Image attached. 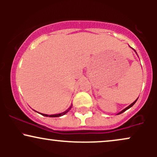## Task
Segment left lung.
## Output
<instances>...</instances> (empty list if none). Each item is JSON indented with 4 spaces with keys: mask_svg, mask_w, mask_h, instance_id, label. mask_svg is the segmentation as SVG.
Instances as JSON below:
<instances>
[{
    "mask_svg": "<svg viewBox=\"0 0 157 157\" xmlns=\"http://www.w3.org/2000/svg\"><path fill=\"white\" fill-rule=\"evenodd\" d=\"M133 49H134V48H133ZM134 51H135V50H134ZM135 52H136V51H135ZM136 55H137V54H136ZM137 99H138V98H137ZM137 99H136V100H135V101H134V102H132V103H131V105H129L128 106V107H126L125 109H123V110H122V111H120V112H119L118 113H117V115H118V114H120V113H123V112H124V111H126V110L129 109H130V108H131V107H132V106H133V105H134V104H135V102H136V100H137Z\"/></svg>",
    "mask_w": 157,
    "mask_h": 157,
    "instance_id": "8db88e82",
    "label": "left lung"
}]
</instances>
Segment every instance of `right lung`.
<instances>
[{"instance_id": "right-lung-1", "label": "right lung", "mask_w": 157, "mask_h": 157, "mask_svg": "<svg viewBox=\"0 0 157 157\" xmlns=\"http://www.w3.org/2000/svg\"><path fill=\"white\" fill-rule=\"evenodd\" d=\"M71 107H72V105L70 106L68 109L66 110V111H63V112L60 113H57V114H51V115H48V114H45V113H40V114H42L43 116H45V117H61V116H63V115L66 114V113L68 112V111H69L70 109H71Z\"/></svg>"}]
</instances>
